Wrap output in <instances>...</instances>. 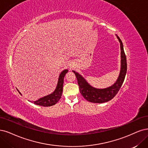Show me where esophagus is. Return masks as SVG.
I'll return each instance as SVG.
<instances>
[{
	"label": "esophagus",
	"instance_id": "34e87169",
	"mask_svg": "<svg viewBox=\"0 0 148 148\" xmlns=\"http://www.w3.org/2000/svg\"><path fill=\"white\" fill-rule=\"evenodd\" d=\"M71 67H72V66H71Z\"/></svg>",
	"mask_w": 148,
	"mask_h": 148
}]
</instances>
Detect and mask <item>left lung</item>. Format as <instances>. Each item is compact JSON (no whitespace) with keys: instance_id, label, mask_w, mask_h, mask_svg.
<instances>
[{"instance_id":"left-lung-1","label":"left lung","mask_w":148,"mask_h":148,"mask_svg":"<svg viewBox=\"0 0 148 148\" xmlns=\"http://www.w3.org/2000/svg\"><path fill=\"white\" fill-rule=\"evenodd\" d=\"M120 43L121 49V69L116 81L110 86L105 88H96L90 85L82 75L73 71L77 77L80 92L85 99L92 103H102L112 99L116 96L123 84L127 72L126 57L124 51L123 45L119 37L116 35Z\"/></svg>"}]
</instances>
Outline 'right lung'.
<instances>
[{"label": "right lung", "instance_id": "1", "mask_svg": "<svg viewBox=\"0 0 148 148\" xmlns=\"http://www.w3.org/2000/svg\"><path fill=\"white\" fill-rule=\"evenodd\" d=\"M68 69H64L63 71H62V73L60 74L57 86L52 93L44 96L42 97H41L37 101H34V103L35 104L42 107H50L56 104L62 97L64 77L65 76V74L68 73ZM17 90L22 95V94L18 89Z\"/></svg>", "mask_w": 148, "mask_h": 148}]
</instances>
